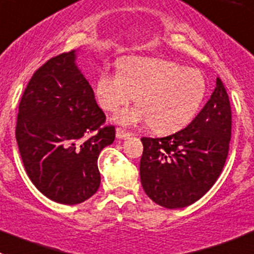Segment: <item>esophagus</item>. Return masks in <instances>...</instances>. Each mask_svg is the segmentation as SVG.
<instances>
[{
	"label": "esophagus",
	"mask_w": 254,
	"mask_h": 254,
	"mask_svg": "<svg viewBox=\"0 0 254 254\" xmlns=\"http://www.w3.org/2000/svg\"><path fill=\"white\" fill-rule=\"evenodd\" d=\"M116 136H118L119 139H127L130 136V132L122 129V127H118V129H116Z\"/></svg>",
	"instance_id": "34e87169"
}]
</instances>
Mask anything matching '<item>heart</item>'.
Returning a JSON list of instances; mask_svg holds the SVG:
<instances>
[{
  "mask_svg": "<svg viewBox=\"0 0 254 254\" xmlns=\"http://www.w3.org/2000/svg\"><path fill=\"white\" fill-rule=\"evenodd\" d=\"M205 93L206 81L200 70L155 58L129 59L123 63L122 73L104 70L96 82V97L107 113H116L136 97L140 106L119 114V123H149L159 134L189 125Z\"/></svg>",
  "mask_w": 254,
  "mask_h": 254,
  "instance_id": "obj_1",
  "label": "heart"
}]
</instances>
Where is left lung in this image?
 <instances>
[{"label": "left lung", "mask_w": 254, "mask_h": 254, "mask_svg": "<svg viewBox=\"0 0 254 254\" xmlns=\"http://www.w3.org/2000/svg\"><path fill=\"white\" fill-rule=\"evenodd\" d=\"M232 110L223 82L185 129L141 138L140 181L155 204L181 209L201 198L220 176L229 152Z\"/></svg>", "instance_id": "8db88e82"}]
</instances>
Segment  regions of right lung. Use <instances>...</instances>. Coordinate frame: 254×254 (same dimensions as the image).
<instances>
[{"instance_id":"right-lung-1","label":"right lung","mask_w":254,"mask_h":254,"mask_svg":"<svg viewBox=\"0 0 254 254\" xmlns=\"http://www.w3.org/2000/svg\"><path fill=\"white\" fill-rule=\"evenodd\" d=\"M76 50L33 74L19 105L16 141L27 176L50 200L81 204L99 190L97 159L115 140V127L76 64Z\"/></svg>"}]
</instances>
